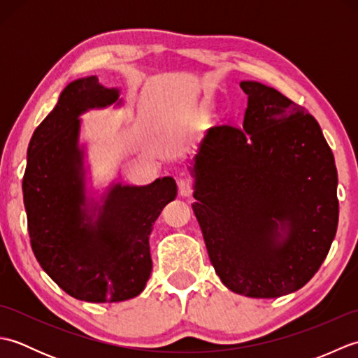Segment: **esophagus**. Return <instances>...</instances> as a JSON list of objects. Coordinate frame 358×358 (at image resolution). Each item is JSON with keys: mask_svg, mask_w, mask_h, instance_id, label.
Here are the masks:
<instances>
[{"mask_svg": "<svg viewBox=\"0 0 358 358\" xmlns=\"http://www.w3.org/2000/svg\"><path fill=\"white\" fill-rule=\"evenodd\" d=\"M192 178L189 177V175H183V177H181L180 180H178V192H180V195H183V196H189L192 194Z\"/></svg>", "mask_w": 358, "mask_h": 358, "instance_id": "esophagus-1", "label": "esophagus"}]
</instances>
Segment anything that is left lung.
<instances>
[{
  "instance_id": "8db88e82",
  "label": "left lung",
  "mask_w": 358,
  "mask_h": 358,
  "mask_svg": "<svg viewBox=\"0 0 358 358\" xmlns=\"http://www.w3.org/2000/svg\"><path fill=\"white\" fill-rule=\"evenodd\" d=\"M243 127L209 129L195 157L194 214L210 263L231 291L275 299L305 286L338 224L337 167L320 124L257 81Z\"/></svg>"
}]
</instances>
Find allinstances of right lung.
Returning a JSON list of instances; mask_svg holds the SVG:
<instances>
[{"instance_id":"1","label":"right lung","mask_w":358,"mask_h":358,"mask_svg":"<svg viewBox=\"0 0 358 358\" xmlns=\"http://www.w3.org/2000/svg\"><path fill=\"white\" fill-rule=\"evenodd\" d=\"M118 100L96 77L67 85L35 129L27 148L22 196L30 245L41 268L73 299L124 301L138 295L152 272L149 235L177 195L172 177L148 186H113L100 214H86L78 115Z\"/></svg>"}]
</instances>
